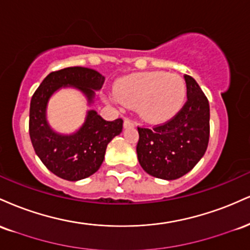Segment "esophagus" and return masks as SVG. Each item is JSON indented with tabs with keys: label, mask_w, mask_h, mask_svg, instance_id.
<instances>
[{
	"label": "esophagus",
	"mask_w": 250,
	"mask_h": 250,
	"mask_svg": "<svg viewBox=\"0 0 250 250\" xmlns=\"http://www.w3.org/2000/svg\"><path fill=\"white\" fill-rule=\"evenodd\" d=\"M134 125H134L133 121H130V120H129V119H125V122H123V127H125V129L134 127Z\"/></svg>",
	"instance_id": "obj_1"
}]
</instances>
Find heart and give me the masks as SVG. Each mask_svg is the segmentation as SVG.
Listing matches in <instances>:
<instances>
[{
	"label": "heart",
	"mask_w": 250,
	"mask_h": 250,
	"mask_svg": "<svg viewBox=\"0 0 250 250\" xmlns=\"http://www.w3.org/2000/svg\"><path fill=\"white\" fill-rule=\"evenodd\" d=\"M186 95V83L180 76L163 71H143L120 79L115 90L109 94V101L136 107L143 121L163 123L179 113Z\"/></svg>",
	"instance_id": "b5f03b06"
}]
</instances>
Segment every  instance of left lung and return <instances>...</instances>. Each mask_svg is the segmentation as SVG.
Masks as SVG:
<instances>
[{"label": "left lung", "instance_id": "8db88e82", "mask_svg": "<svg viewBox=\"0 0 250 250\" xmlns=\"http://www.w3.org/2000/svg\"><path fill=\"white\" fill-rule=\"evenodd\" d=\"M187 102L170 121L154 128H137V159L146 173L176 180L202 159L209 142V102L191 76L185 75Z\"/></svg>", "mask_w": 250, "mask_h": 250}]
</instances>
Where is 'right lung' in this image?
<instances>
[{
    "label": "right lung",
    "mask_w": 250,
    "mask_h": 250,
    "mask_svg": "<svg viewBox=\"0 0 250 250\" xmlns=\"http://www.w3.org/2000/svg\"><path fill=\"white\" fill-rule=\"evenodd\" d=\"M103 82L104 76L94 69L64 68L50 73L31 97L29 135L33 147L43 165L63 180L79 181L96 173L104 160L108 143L121 134L123 121H105L90 109L75 133H57L47 120L48 102L60 89L74 88L81 91L90 105Z\"/></svg>",
    "instance_id": "right-lung-1"
}]
</instances>
